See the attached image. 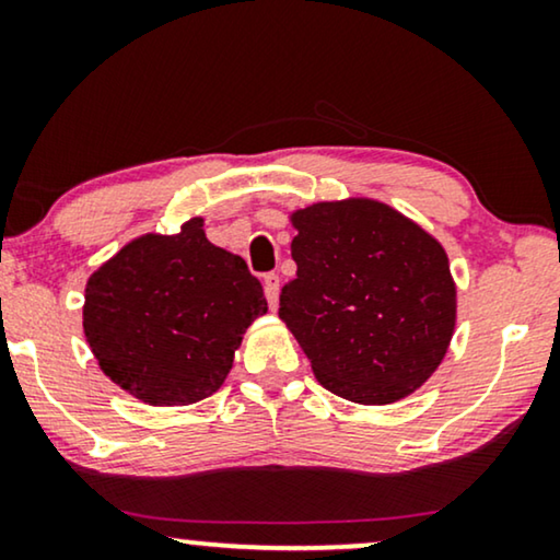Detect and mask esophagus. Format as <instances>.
<instances>
[{"mask_svg":"<svg viewBox=\"0 0 560 560\" xmlns=\"http://www.w3.org/2000/svg\"><path fill=\"white\" fill-rule=\"evenodd\" d=\"M265 295H267V303H270V308L275 311L278 308V298H280V278L275 272L265 275Z\"/></svg>","mask_w":560,"mask_h":560,"instance_id":"34e87169","label":"esophagus"}]
</instances>
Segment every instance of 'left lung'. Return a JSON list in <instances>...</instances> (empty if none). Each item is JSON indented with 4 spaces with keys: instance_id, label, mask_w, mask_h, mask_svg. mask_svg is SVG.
<instances>
[{
    "instance_id": "obj_1",
    "label": "left lung",
    "mask_w": 560,
    "mask_h": 560,
    "mask_svg": "<svg viewBox=\"0 0 560 560\" xmlns=\"http://www.w3.org/2000/svg\"><path fill=\"white\" fill-rule=\"evenodd\" d=\"M295 278L280 318L316 380L359 405H389L423 385L456 326V282L441 242L374 198L290 213Z\"/></svg>"
}]
</instances>
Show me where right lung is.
Segmentation results:
<instances>
[{"label":"right lung","instance_id":"right-lung-1","mask_svg":"<svg viewBox=\"0 0 560 560\" xmlns=\"http://www.w3.org/2000/svg\"><path fill=\"white\" fill-rule=\"evenodd\" d=\"M262 313V285L247 262L206 240L196 217L178 234L137 236L91 275L83 334L114 385L171 408L224 385Z\"/></svg>","mask_w":560,"mask_h":560}]
</instances>
